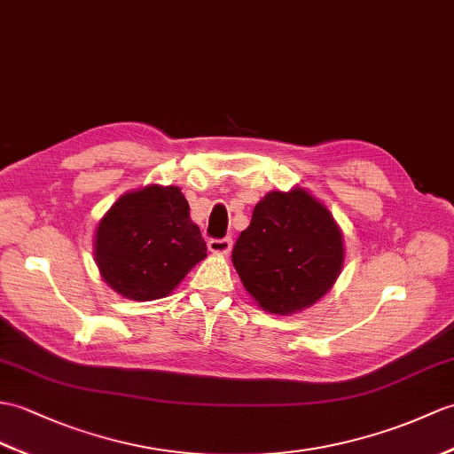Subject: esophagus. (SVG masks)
I'll return each instance as SVG.
<instances>
[{
    "label": "esophagus",
    "mask_w": 454,
    "mask_h": 454,
    "mask_svg": "<svg viewBox=\"0 0 454 454\" xmlns=\"http://www.w3.org/2000/svg\"><path fill=\"white\" fill-rule=\"evenodd\" d=\"M231 249V239L230 238H220V239H210L208 241V251L210 253H220V255H226Z\"/></svg>",
    "instance_id": "1"
}]
</instances>
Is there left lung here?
Instances as JSON below:
<instances>
[{
  "label": "left lung",
  "mask_w": 454,
  "mask_h": 454,
  "mask_svg": "<svg viewBox=\"0 0 454 454\" xmlns=\"http://www.w3.org/2000/svg\"><path fill=\"white\" fill-rule=\"evenodd\" d=\"M231 261L262 309L296 313L323 298L339 278L342 234L329 210L303 189L272 192L253 208Z\"/></svg>",
  "instance_id": "1"
}]
</instances>
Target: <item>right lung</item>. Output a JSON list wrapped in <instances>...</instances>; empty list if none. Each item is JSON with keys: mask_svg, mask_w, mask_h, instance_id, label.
<instances>
[{"mask_svg": "<svg viewBox=\"0 0 454 454\" xmlns=\"http://www.w3.org/2000/svg\"><path fill=\"white\" fill-rule=\"evenodd\" d=\"M94 257L115 292L151 301L170 294L207 257V244L182 192L149 185L118 199L100 220Z\"/></svg>", "mask_w": 454, "mask_h": 454, "instance_id": "obj_1", "label": "right lung"}]
</instances>
